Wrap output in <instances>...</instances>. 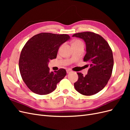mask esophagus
Segmentation results:
<instances>
[{
  "label": "esophagus",
  "instance_id": "obj_1",
  "mask_svg": "<svg viewBox=\"0 0 130 130\" xmlns=\"http://www.w3.org/2000/svg\"><path fill=\"white\" fill-rule=\"evenodd\" d=\"M66 71H67V74L70 73L72 72V70H70V69H67V70H66Z\"/></svg>",
  "mask_w": 130,
  "mask_h": 130
}]
</instances>
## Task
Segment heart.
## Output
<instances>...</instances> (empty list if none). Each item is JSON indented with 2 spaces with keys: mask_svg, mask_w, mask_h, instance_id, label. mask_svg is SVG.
<instances>
[{
  "mask_svg": "<svg viewBox=\"0 0 130 130\" xmlns=\"http://www.w3.org/2000/svg\"><path fill=\"white\" fill-rule=\"evenodd\" d=\"M83 44V43L82 42L80 41V40H74L73 42H72V45H75V44Z\"/></svg>",
  "mask_w": 130,
  "mask_h": 130,
  "instance_id": "obj_1",
  "label": "heart"
}]
</instances>
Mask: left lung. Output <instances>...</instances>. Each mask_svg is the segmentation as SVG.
<instances>
[{"label":"left lung","instance_id":"8db88e82","mask_svg":"<svg viewBox=\"0 0 130 130\" xmlns=\"http://www.w3.org/2000/svg\"><path fill=\"white\" fill-rule=\"evenodd\" d=\"M73 37L85 41L86 54L84 61L88 62L89 66L85 76L77 73L75 88L82 95H94L105 87L111 76L114 63L112 51L105 39L96 34L84 32L75 34Z\"/></svg>","mask_w":130,"mask_h":130}]
</instances>
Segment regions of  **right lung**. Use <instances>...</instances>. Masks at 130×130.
Masks as SVG:
<instances>
[{
  "label": "right lung",
  "mask_w": 130,
  "mask_h": 130,
  "mask_svg": "<svg viewBox=\"0 0 130 130\" xmlns=\"http://www.w3.org/2000/svg\"><path fill=\"white\" fill-rule=\"evenodd\" d=\"M70 38L66 34L41 33L26 43L19 57V68L23 81L31 91L39 95L52 93L66 75L64 69L50 72L48 63L56 58L59 48Z\"/></svg>",
  "instance_id": "add662e5"
}]
</instances>
